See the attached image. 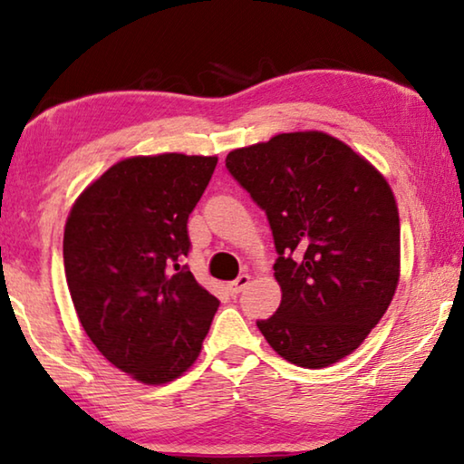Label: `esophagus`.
<instances>
[{"label": "esophagus", "mask_w": 464, "mask_h": 464, "mask_svg": "<svg viewBox=\"0 0 464 464\" xmlns=\"http://www.w3.org/2000/svg\"><path fill=\"white\" fill-rule=\"evenodd\" d=\"M249 281H251L249 275H240L238 278H234L232 283H227V291H230L232 295H238L240 291H243L246 285H249Z\"/></svg>", "instance_id": "34e87169"}]
</instances>
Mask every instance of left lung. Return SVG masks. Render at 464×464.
Segmentation results:
<instances>
[{
  "instance_id": "obj_1",
  "label": "left lung",
  "mask_w": 464,
  "mask_h": 464,
  "mask_svg": "<svg viewBox=\"0 0 464 464\" xmlns=\"http://www.w3.org/2000/svg\"><path fill=\"white\" fill-rule=\"evenodd\" d=\"M226 169L268 218L283 297L257 321L291 363L321 370L378 325L399 283V211L389 183L346 143L283 132L234 150Z\"/></svg>"
}]
</instances>
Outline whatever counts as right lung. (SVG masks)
<instances>
[{"instance_id": "obj_1", "label": "right lung", "mask_w": 464, "mask_h": 464, "mask_svg": "<svg viewBox=\"0 0 464 464\" xmlns=\"http://www.w3.org/2000/svg\"><path fill=\"white\" fill-rule=\"evenodd\" d=\"M215 156H137L91 183L63 237L67 287L99 353L145 384L181 376L200 354L219 300L183 259L188 218Z\"/></svg>"}]
</instances>
